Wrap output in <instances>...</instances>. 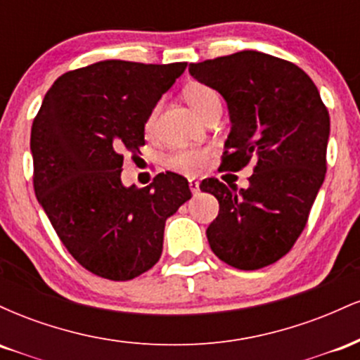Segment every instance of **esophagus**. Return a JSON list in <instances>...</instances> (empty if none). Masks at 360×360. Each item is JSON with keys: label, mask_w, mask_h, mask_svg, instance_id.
I'll return each instance as SVG.
<instances>
[{"label": "esophagus", "mask_w": 360, "mask_h": 360, "mask_svg": "<svg viewBox=\"0 0 360 360\" xmlns=\"http://www.w3.org/2000/svg\"><path fill=\"white\" fill-rule=\"evenodd\" d=\"M189 189H191V193L194 194V196H196V194L200 193V183H198V181H194V179H189Z\"/></svg>", "instance_id": "obj_1"}]
</instances>
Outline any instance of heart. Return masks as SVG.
I'll list each match as a JSON object with an SVG mask.
<instances>
[{
  "instance_id": "heart-1",
  "label": "heart",
  "mask_w": 360,
  "mask_h": 360,
  "mask_svg": "<svg viewBox=\"0 0 360 360\" xmlns=\"http://www.w3.org/2000/svg\"><path fill=\"white\" fill-rule=\"evenodd\" d=\"M184 100L188 101V105L196 111L200 117L208 111L212 106L220 105V96L214 91L212 86L201 84V82H193V84H188L184 88ZM155 122V110L148 115L146 122V130L150 131L154 128ZM210 150L206 148H181V150L172 152L167 159V166L172 169V171L183 172V174L188 176H196L200 174L201 171L208 164Z\"/></svg>"
}]
</instances>
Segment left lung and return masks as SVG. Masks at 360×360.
<instances>
[{"instance_id": "obj_1", "label": "left lung", "mask_w": 360, "mask_h": 360, "mask_svg": "<svg viewBox=\"0 0 360 360\" xmlns=\"http://www.w3.org/2000/svg\"><path fill=\"white\" fill-rule=\"evenodd\" d=\"M189 74L226 101L232 128L223 171L254 164L240 191L214 177L200 184L220 203L206 230L210 247L242 271L274 264L298 240L323 184L328 110L303 69L269 53L217 57L189 64Z\"/></svg>"}]
</instances>
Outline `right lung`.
Here are the masks:
<instances>
[{"label": "right lung", "mask_w": 360, "mask_h": 360, "mask_svg": "<svg viewBox=\"0 0 360 360\" xmlns=\"http://www.w3.org/2000/svg\"><path fill=\"white\" fill-rule=\"evenodd\" d=\"M186 62L103 60L52 84L32 125L37 200L84 269L128 281L160 259L166 220L191 198L188 179L160 172L123 186V152L146 143V122Z\"/></svg>", "instance_id": "right-lung-1"}]
</instances>
